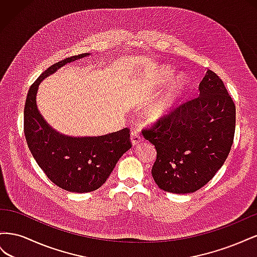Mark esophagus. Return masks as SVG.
<instances>
[{
    "instance_id": "34e87169",
    "label": "esophagus",
    "mask_w": 257,
    "mask_h": 257,
    "mask_svg": "<svg viewBox=\"0 0 257 257\" xmlns=\"http://www.w3.org/2000/svg\"><path fill=\"white\" fill-rule=\"evenodd\" d=\"M131 142H132V144H133V146L141 144L143 142V136L141 135V133H139L138 130L132 131V133H131Z\"/></svg>"
}]
</instances>
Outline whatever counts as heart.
<instances>
[{
	"label": "heart",
	"mask_w": 257,
	"mask_h": 257,
	"mask_svg": "<svg viewBox=\"0 0 257 257\" xmlns=\"http://www.w3.org/2000/svg\"><path fill=\"white\" fill-rule=\"evenodd\" d=\"M169 76H170L169 72H164V74H163V79L167 80L169 78ZM185 85H186V80H185L184 77L183 76H178L177 78L174 80L172 88H170V90L168 91L165 98L154 107V110H153L154 113L155 114H162V113H164L165 111H167L170 104H172L174 100H176V98L183 92V90L185 89Z\"/></svg>",
	"instance_id": "1"
}]
</instances>
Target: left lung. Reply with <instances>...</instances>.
Listing matches in <instances>:
<instances>
[{"label":"left lung","mask_w":257,"mask_h":257,"mask_svg":"<svg viewBox=\"0 0 257 257\" xmlns=\"http://www.w3.org/2000/svg\"><path fill=\"white\" fill-rule=\"evenodd\" d=\"M235 127L234 100L220 77L209 69L198 94L142 131L157 149L151 170L155 183L176 194L203 188L227 159Z\"/></svg>","instance_id":"8db88e82"}]
</instances>
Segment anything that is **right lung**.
<instances>
[{"instance_id": "right-lung-1", "label": "right lung", "mask_w": 257, "mask_h": 257, "mask_svg": "<svg viewBox=\"0 0 257 257\" xmlns=\"http://www.w3.org/2000/svg\"><path fill=\"white\" fill-rule=\"evenodd\" d=\"M82 53L54 63L32 83L25 105L23 130L33 158L50 181L68 192L88 193L102 186L116 162L132 147L130 128L97 137H68L53 131L36 106L38 84Z\"/></svg>"}]
</instances>
